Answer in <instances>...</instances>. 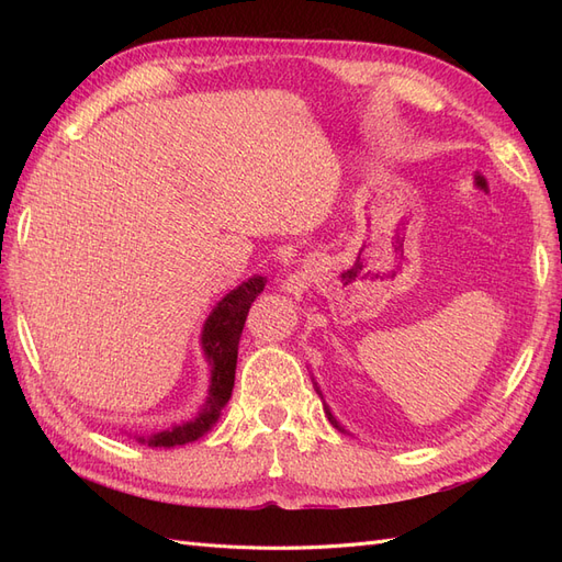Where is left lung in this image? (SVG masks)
Listing matches in <instances>:
<instances>
[{
    "mask_svg": "<svg viewBox=\"0 0 562 562\" xmlns=\"http://www.w3.org/2000/svg\"><path fill=\"white\" fill-rule=\"evenodd\" d=\"M328 417H330V422H333V424H335V427H337V422H335V419H333V415H330V413H328Z\"/></svg>",
    "mask_w": 562,
    "mask_h": 562,
    "instance_id": "8db88e82",
    "label": "left lung"
}]
</instances>
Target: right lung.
<instances>
[{"label": "right lung", "instance_id": "1", "mask_svg": "<svg viewBox=\"0 0 562 562\" xmlns=\"http://www.w3.org/2000/svg\"><path fill=\"white\" fill-rule=\"evenodd\" d=\"M265 288V279H248L236 291H232L227 297L220 300L213 314L209 316L206 326H203L201 345L206 351L209 361L213 366V382L211 394L206 401V411H203L194 422L180 424L168 431L155 434L149 438V446L155 448H173L184 446L190 440H196L199 436L206 434L220 417V411L227 405L232 389H234V370H236V349H239V339L244 323L248 316L250 304ZM145 443V438H140Z\"/></svg>", "mask_w": 562, "mask_h": 562}]
</instances>
